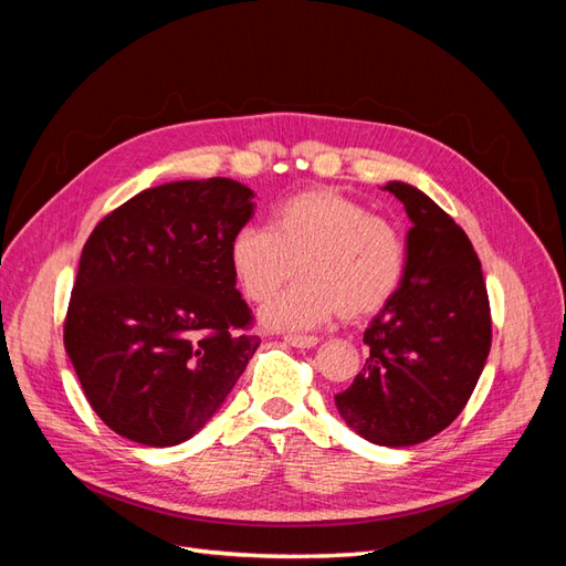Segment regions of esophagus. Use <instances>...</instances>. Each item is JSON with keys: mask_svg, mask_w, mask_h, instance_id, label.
Masks as SVG:
<instances>
[{"mask_svg": "<svg viewBox=\"0 0 566 566\" xmlns=\"http://www.w3.org/2000/svg\"><path fill=\"white\" fill-rule=\"evenodd\" d=\"M285 342L290 347H297V349H312L318 345V337L316 335H285Z\"/></svg>", "mask_w": 566, "mask_h": 566, "instance_id": "obj_1", "label": "esophagus"}]
</instances>
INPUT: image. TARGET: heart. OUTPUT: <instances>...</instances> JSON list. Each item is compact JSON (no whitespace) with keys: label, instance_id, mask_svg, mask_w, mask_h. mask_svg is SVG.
Wrapping results in <instances>:
<instances>
[{"label":"heart","instance_id":"b5f03b06","mask_svg":"<svg viewBox=\"0 0 566 566\" xmlns=\"http://www.w3.org/2000/svg\"><path fill=\"white\" fill-rule=\"evenodd\" d=\"M231 269L252 302L271 300L262 321L276 331L316 328L339 314L364 318L394 297L406 269V243L389 219L333 188H310L287 198L273 229L243 227L231 238Z\"/></svg>","mask_w":566,"mask_h":566}]
</instances>
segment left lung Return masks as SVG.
I'll list each match as a JSON object with an SVG mask.
<instances>
[{
	"label": "left lung",
	"instance_id": "obj_1",
	"mask_svg": "<svg viewBox=\"0 0 566 566\" xmlns=\"http://www.w3.org/2000/svg\"><path fill=\"white\" fill-rule=\"evenodd\" d=\"M413 221L397 293L364 333L370 356L335 394L345 422L380 447H413L460 416L491 349L482 264L453 217L418 188L389 181Z\"/></svg>",
	"mask_w": 566,
	"mask_h": 566
}]
</instances>
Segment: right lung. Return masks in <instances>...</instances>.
<instances>
[{"instance_id":"add662e5","label":"right lung","mask_w":566,"mask_h":566,"mask_svg":"<svg viewBox=\"0 0 566 566\" xmlns=\"http://www.w3.org/2000/svg\"><path fill=\"white\" fill-rule=\"evenodd\" d=\"M252 198L224 177L156 186L84 243L63 345L115 434L156 449L191 439L260 347L229 254Z\"/></svg>"}]
</instances>
